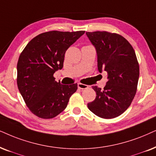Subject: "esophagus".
I'll return each instance as SVG.
<instances>
[{
  "label": "esophagus",
  "instance_id": "esophagus-1",
  "mask_svg": "<svg viewBox=\"0 0 156 156\" xmlns=\"http://www.w3.org/2000/svg\"><path fill=\"white\" fill-rule=\"evenodd\" d=\"M78 85V88L81 89V90H84V89H87L88 88V85L84 84H82V83H78L77 84Z\"/></svg>",
  "mask_w": 156,
  "mask_h": 156
}]
</instances>
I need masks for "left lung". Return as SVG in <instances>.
<instances>
[{
  "label": "left lung",
  "mask_w": 156,
  "mask_h": 156,
  "mask_svg": "<svg viewBox=\"0 0 156 156\" xmlns=\"http://www.w3.org/2000/svg\"><path fill=\"white\" fill-rule=\"evenodd\" d=\"M86 34L97 50L99 72L105 70L108 74L103 90L92 86L96 98L87 107L100 118H115L130 107L136 94L140 74L136 54L120 34L108 31Z\"/></svg>",
  "instance_id": "1"
}]
</instances>
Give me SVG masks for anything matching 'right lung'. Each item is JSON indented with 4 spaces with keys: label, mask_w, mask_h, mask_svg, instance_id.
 <instances>
[{
    "label": "right lung",
    "mask_w": 156,
    "mask_h": 156,
    "mask_svg": "<svg viewBox=\"0 0 156 156\" xmlns=\"http://www.w3.org/2000/svg\"><path fill=\"white\" fill-rule=\"evenodd\" d=\"M84 31H51L30 41L17 63V85L30 111L42 119L57 116L67 106L77 84L63 85L54 74L63 67L65 52Z\"/></svg>",
    "instance_id": "add662e5"
}]
</instances>
